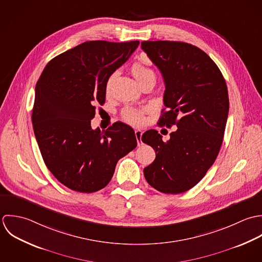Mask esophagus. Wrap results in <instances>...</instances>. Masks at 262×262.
<instances>
[{"label": "esophagus", "instance_id": "esophagus-1", "mask_svg": "<svg viewBox=\"0 0 262 262\" xmlns=\"http://www.w3.org/2000/svg\"><path fill=\"white\" fill-rule=\"evenodd\" d=\"M135 135H136V138H137V141H138V145L140 146L142 144V135H143V132L141 129H136L135 130Z\"/></svg>", "mask_w": 262, "mask_h": 262}]
</instances>
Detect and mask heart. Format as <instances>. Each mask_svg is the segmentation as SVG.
Masks as SVG:
<instances>
[{
    "label": "heart",
    "instance_id": "obj_1",
    "mask_svg": "<svg viewBox=\"0 0 262 262\" xmlns=\"http://www.w3.org/2000/svg\"><path fill=\"white\" fill-rule=\"evenodd\" d=\"M130 71L134 75V77L137 79L139 83L144 82L147 79H155L156 80V72L154 69H152L150 66L143 61H136L133 63ZM116 76V73H112L106 80L105 83V92L108 94L111 89V85L113 83V80ZM143 110L136 109V108H126L123 111V118L133 124H141L144 120L143 117Z\"/></svg>",
    "mask_w": 262,
    "mask_h": 262
}]
</instances>
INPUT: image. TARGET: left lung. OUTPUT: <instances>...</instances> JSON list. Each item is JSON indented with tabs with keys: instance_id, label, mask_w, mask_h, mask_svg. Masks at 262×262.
Here are the masks:
<instances>
[{
	"instance_id": "8db88e82",
	"label": "left lung",
	"mask_w": 262,
	"mask_h": 262,
	"mask_svg": "<svg viewBox=\"0 0 262 262\" xmlns=\"http://www.w3.org/2000/svg\"><path fill=\"white\" fill-rule=\"evenodd\" d=\"M142 49L160 70L164 105L160 123L177 129L164 142L157 130H147L142 141L155 152L144 169L148 183L163 193H182L196 185L220 152L229 113L225 79L209 55L180 41H143Z\"/></svg>"
}]
</instances>
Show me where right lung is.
<instances>
[{"label": "right lung", "instance_id": "add662e5", "mask_svg": "<svg viewBox=\"0 0 262 262\" xmlns=\"http://www.w3.org/2000/svg\"><path fill=\"white\" fill-rule=\"evenodd\" d=\"M140 41H86L58 54L35 87L34 135L43 161L68 188L98 191L111 180L117 161L137 147L134 129L115 122L92 129L95 103L105 102L107 78L123 64Z\"/></svg>", "mask_w": 262, "mask_h": 262}]
</instances>
